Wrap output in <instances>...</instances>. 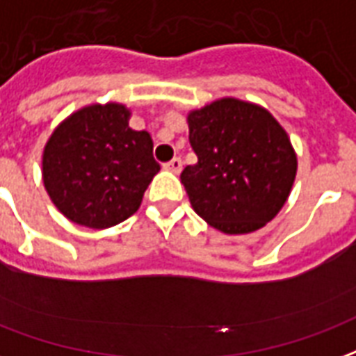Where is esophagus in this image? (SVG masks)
Listing matches in <instances>:
<instances>
[{
	"label": "esophagus",
	"mask_w": 356,
	"mask_h": 356,
	"mask_svg": "<svg viewBox=\"0 0 356 356\" xmlns=\"http://www.w3.org/2000/svg\"><path fill=\"white\" fill-rule=\"evenodd\" d=\"M164 168L165 170L173 171V173H179V171L183 170V160H181V158H173L168 164H164Z\"/></svg>",
	"instance_id": "1"
}]
</instances>
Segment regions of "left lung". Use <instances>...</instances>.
<instances>
[{"instance_id":"1","label":"left lung","mask_w":356,"mask_h":356,"mask_svg":"<svg viewBox=\"0 0 356 356\" xmlns=\"http://www.w3.org/2000/svg\"><path fill=\"white\" fill-rule=\"evenodd\" d=\"M188 141L198 156L181 183L192 209L225 234H249L285 205L296 175L286 131L259 105L218 99L188 115Z\"/></svg>"}]
</instances>
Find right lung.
I'll use <instances>...</instances> for the list:
<instances>
[{
  "label": "right lung",
  "mask_w": 356,
  "mask_h": 356,
  "mask_svg": "<svg viewBox=\"0 0 356 356\" xmlns=\"http://www.w3.org/2000/svg\"><path fill=\"white\" fill-rule=\"evenodd\" d=\"M128 118L124 105L84 107L44 147V188L73 222L102 230L139 209L160 164L149 131L131 130Z\"/></svg>",
  "instance_id": "obj_1"
}]
</instances>
